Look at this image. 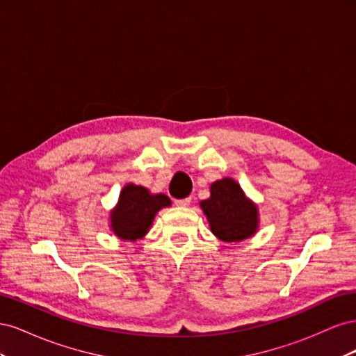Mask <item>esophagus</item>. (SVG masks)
<instances>
[{
    "label": "esophagus",
    "mask_w": 356,
    "mask_h": 356,
    "mask_svg": "<svg viewBox=\"0 0 356 356\" xmlns=\"http://www.w3.org/2000/svg\"><path fill=\"white\" fill-rule=\"evenodd\" d=\"M190 202H191V197H186V199H177L175 200V204L178 208H187L188 204H190Z\"/></svg>",
    "instance_id": "1"
}]
</instances>
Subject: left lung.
I'll list each match as a JSON object with an SVG mask.
<instances>
[{
	"instance_id": "obj_1",
	"label": "left lung",
	"mask_w": 356,
	"mask_h": 356,
	"mask_svg": "<svg viewBox=\"0 0 356 356\" xmlns=\"http://www.w3.org/2000/svg\"><path fill=\"white\" fill-rule=\"evenodd\" d=\"M209 191L211 196L199 204L215 238L225 243L252 238L260 225V212L238 182L225 177L212 182Z\"/></svg>"
}]
</instances>
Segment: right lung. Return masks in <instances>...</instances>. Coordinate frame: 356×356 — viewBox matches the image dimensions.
Returning <instances> with one entry per match:
<instances>
[{
    "label": "right lung",
    "instance_id": "right-lung-1",
    "mask_svg": "<svg viewBox=\"0 0 356 356\" xmlns=\"http://www.w3.org/2000/svg\"><path fill=\"white\" fill-rule=\"evenodd\" d=\"M170 199L143 186L129 182L122 191L115 207L110 211V230L123 242H136L149 232L156 213L170 207Z\"/></svg>",
    "mask_w": 356,
    "mask_h": 356
}]
</instances>
